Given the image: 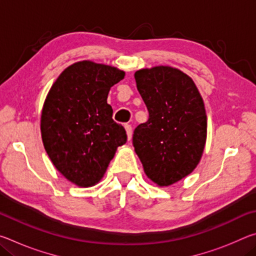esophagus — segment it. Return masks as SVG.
Returning a JSON list of instances; mask_svg holds the SVG:
<instances>
[{
  "instance_id": "obj_1",
  "label": "esophagus",
  "mask_w": 256,
  "mask_h": 256,
  "mask_svg": "<svg viewBox=\"0 0 256 256\" xmlns=\"http://www.w3.org/2000/svg\"><path fill=\"white\" fill-rule=\"evenodd\" d=\"M124 128H125V131H126V134H128V140H131L132 138V126L128 124H125Z\"/></svg>"
}]
</instances>
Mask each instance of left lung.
<instances>
[{"label":"left lung","instance_id":"obj_1","mask_svg":"<svg viewBox=\"0 0 256 256\" xmlns=\"http://www.w3.org/2000/svg\"><path fill=\"white\" fill-rule=\"evenodd\" d=\"M134 78L149 112L148 120L134 130V150L148 178L170 186L200 162L206 140L204 102L194 81L178 68H142Z\"/></svg>","mask_w":256,"mask_h":256}]
</instances>
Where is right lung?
Listing matches in <instances>:
<instances>
[{
    "instance_id": "add662e5",
    "label": "right lung",
    "mask_w": 256,
    "mask_h": 256,
    "mask_svg": "<svg viewBox=\"0 0 256 256\" xmlns=\"http://www.w3.org/2000/svg\"><path fill=\"white\" fill-rule=\"evenodd\" d=\"M124 76L118 68L81 60L60 73L45 99L40 131L46 152L56 170L81 188L102 178L128 140L107 104L110 88Z\"/></svg>"
}]
</instances>
